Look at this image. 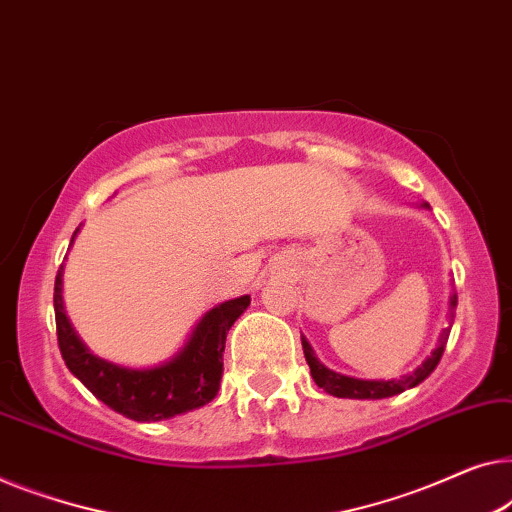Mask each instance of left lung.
Masks as SVG:
<instances>
[{
	"instance_id": "8db88e82",
	"label": "left lung",
	"mask_w": 512,
	"mask_h": 512,
	"mask_svg": "<svg viewBox=\"0 0 512 512\" xmlns=\"http://www.w3.org/2000/svg\"><path fill=\"white\" fill-rule=\"evenodd\" d=\"M422 207H429V205L422 203ZM455 307H457V293L450 295L448 328L441 330L439 342H436V348L432 351V355H427V358L422 360V365H418L409 374L399 376V379H388V381L379 379V381H376V379H355V376L339 374V372H335V369L325 367L323 362L316 358L314 348H311V344L307 342V337L302 335V351H305V358H307V365L311 369V376H314L318 388H323L325 392H330V395L344 397V399H385V397H395L404 390L416 388V385H420L429 374L434 372L436 365H439L443 351H446L450 328H453V321H455Z\"/></svg>"
}]
</instances>
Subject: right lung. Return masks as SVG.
<instances>
[{
    "mask_svg": "<svg viewBox=\"0 0 512 512\" xmlns=\"http://www.w3.org/2000/svg\"><path fill=\"white\" fill-rule=\"evenodd\" d=\"M80 226L73 233L76 240ZM64 265L55 279L57 342L69 372L110 409L138 422H159L212 402L224 374V348L231 325L251 298L240 295L212 307L189 332L187 342L168 360L152 367H124L94 355L66 316Z\"/></svg>",
    "mask_w": 512,
    "mask_h": 512,
    "instance_id": "right-lung-1",
    "label": "right lung"
}]
</instances>
